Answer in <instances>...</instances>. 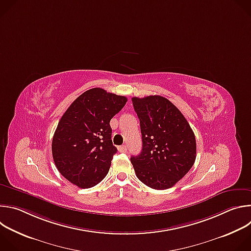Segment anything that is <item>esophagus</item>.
<instances>
[{
  "label": "esophagus",
  "mask_w": 251,
  "mask_h": 251,
  "mask_svg": "<svg viewBox=\"0 0 251 251\" xmlns=\"http://www.w3.org/2000/svg\"><path fill=\"white\" fill-rule=\"evenodd\" d=\"M118 150H119V152H121V153H125V152L127 151V146H126V145H122V146H120V147L118 148Z\"/></svg>",
  "instance_id": "1"
}]
</instances>
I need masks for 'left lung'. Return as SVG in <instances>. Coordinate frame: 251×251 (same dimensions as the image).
Listing matches in <instances>:
<instances>
[{
	"instance_id": "obj_1",
	"label": "left lung",
	"mask_w": 251,
	"mask_h": 251,
	"mask_svg": "<svg viewBox=\"0 0 251 251\" xmlns=\"http://www.w3.org/2000/svg\"><path fill=\"white\" fill-rule=\"evenodd\" d=\"M140 120L142 151L131 157L139 180L155 190L172 188L191 170L197 155L195 134L182 112L167 98H132Z\"/></svg>"
}]
</instances>
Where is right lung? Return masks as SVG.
<instances>
[{
    "label": "right lung",
    "mask_w": 251,
    "mask_h": 251,
    "mask_svg": "<svg viewBox=\"0 0 251 251\" xmlns=\"http://www.w3.org/2000/svg\"><path fill=\"white\" fill-rule=\"evenodd\" d=\"M126 102L125 96L96 87L78 96L64 112L51 151L57 170L70 183L88 189L108 174L117 152L109 123Z\"/></svg>",
    "instance_id": "1"
}]
</instances>
